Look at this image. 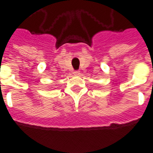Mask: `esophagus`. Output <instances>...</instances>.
Here are the masks:
<instances>
[{
  "label": "esophagus",
  "mask_w": 153,
  "mask_h": 153,
  "mask_svg": "<svg viewBox=\"0 0 153 153\" xmlns=\"http://www.w3.org/2000/svg\"><path fill=\"white\" fill-rule=\"evenodd\" d=\"M74 75H79L80 71H79V70H75V71L74 72Z\"/></svg>",
  "instance_id": "1"
}]
</instances>
